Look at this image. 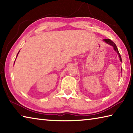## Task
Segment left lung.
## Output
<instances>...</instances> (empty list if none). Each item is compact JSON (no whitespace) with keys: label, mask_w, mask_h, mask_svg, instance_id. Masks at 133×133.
<instances>
[{"label":"left lung","mask_w":133,"mask_h":133,"mask_svg":"<svg viewBox=\"0 0 133 133\" xmlns=\"http://www.w3.org/2000/svg\"><path fill=\"white\" fill-rule=\"evenodd\" d=\"M103 41H104L105 43H107V44H110V45H111V46H113V48H114V50H115L116 51H117V53H118V57H119V58H120V61L121 62V56H120V53H119V52H118V49H117V46H116V44L114 43L113 42L111 41V40H110V39H103ZM121 71H122V69H121Z\"/></svg>","instance_id":"obj_1"}]
</instances>
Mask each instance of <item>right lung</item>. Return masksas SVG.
Masks as SVG:
<instances>
[{
    "mask_svg": "<svg viewBox=\"0 0 133 133\" xmlns=\"http://www.w3.org/2000/svg\"><path fill=\"white\" fill-rule=\"evenodd\" d=\"M19 53H17V55H18V54H19ZM14 64H15V63H14Z\"/></svg>",
    "mask_w": 133,
    "mask_h": 133,
    "instance_id": "right-lung-1",
    "label": "right lung"
}]
</instances>
